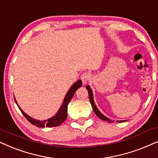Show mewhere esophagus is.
Wrapping results in <instances>:
<instances>
[{
    "label": "esophagus",
    "instance_id": "obj_1",
    "mask_svg": "<svg viewBox=\"0 0 158 158\" xmlns=\"http://www.w3.org/2000/svg\"><path fill=\"white\" fill-rule=\"evenodd\" d=\"M89 78H90V74L89 73H84L81 75V79L82 81L83 84H85V83L88 82Z\"/></svg>",
    "mask_w": 158,
    "mask_h": 158
}]
</instances>
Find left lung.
I'll return each instance as SVG.
<instances>
[{
  "instance_id": "obj_1",
  "label": "left lung",
  "mask_w": 158,
  "mask_h": 158,
  "mask_svg": "<svg viewBox=\"0 0 158 158\" xmlns=\"http://www.w3.org/2000/svg\"><path fill=\"white\" fill-rule=\"evenodd\" d=\"M86 89L88 90V92H89V100H90L91 102V106H92V108L93 110H94V112L95 113V114L97 115V116H98L99 118H101L102 120H105V121H107V122H110V123H111V122H114V121L113 120H110V118L106 117V116H104L102 114H101L100 112V110H98V108H97V106H95V103L94 102V99H93V93H92V91H91V89L90 87H89V85H86ZM118 122H124V121H117Z\"/></svg>"
}]
</instances>
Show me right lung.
I'll return each mask as SVG.
<instances>
[{
	"label": "right lung",
	"instance_id": "right-lung-1",
	"mask_svg": "<svg viewBox=\"0 0 158 158\" xmlns=\"http://www.w3.org/2000/svg\"><path fill=\"white\" fill-rule=\"evenodd\" d=\"M82 85V81L81 80H79L78 81L74 83V84L72 85L71 88L69 89V90L68 91L67 95H66L65 98H64L63 105L61 106L59 110H58L57 114H56L55 116H52V118H49L48 120H44V121H39L36 120L34 118H33L30 116H28L25 112H23L21 108H19L18 104L17 103V101L15 100V102L17 105V106L19 107V110L22 112V114L24 115L25 118L28 119V121L31 122L34 125H36V127H57L60 124L63 123L64 121L66 120V118L67 117V106L68 104H69L70 101H71L72 98H73L74 94H75V91L78 89L80 87H81Z\"/></svg>",
	"mask_w": 158,
	"mask_h": 158
}]
</instances>
